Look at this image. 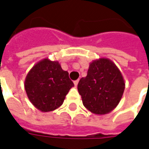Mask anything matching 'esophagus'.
<instances>
[{
	"mask_svg": "<svg viewBox=\"0 0 149 149\" xmlns=\"http://www.w3.org/2000/svg\"><path fill=\"white\" fill-rule=\"evenodd\" d=\"M78 82H79V81L78 80H77V81H74V84H75V86H77L78 84Z\"/></svg>",
	"mask_w": 149,
	"mask_h": 149,
	"instance_id": "1",
	"label": "esophagus"
}]
</instances>
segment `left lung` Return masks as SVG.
Instances as JSON below:
<instances>
[{"mask_svg":"<svg viewBox=\"0 0 149 149\" xmlns=\"http://www.w3.org/2000/svg\"><path fill=\"white\" fill-rule=\"evenodd\" d=\"M125 88V80L114 62L100 58L91 62L87 76L77 89L84 106L97 115L109 113L118 105Z\"/></svg>","mask_w":149,"mask_h":149,"instance_id":"1","label":"left lung"}]
</instances>
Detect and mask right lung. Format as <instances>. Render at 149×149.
<instances>
[{"mask_svg": "<svg viewBox=\"0 0 149 149\" xmlns=\"http://www.w3.org/2000/svg\"><path fill=\"white\" fill-rule=\"evenodd\" d=\"M74 86L58 61L49 58L37 62L28 72L24 88L28 98L37 109L51 112L61 106L70 88Z\"/></svg>", "mask_w": 149, "mask_h": 149, "instance_id": "right-lung-1", "label": "right lung"}]
</instances>
